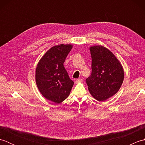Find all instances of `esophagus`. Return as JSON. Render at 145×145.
<instances>
[{
	"label": "esophagus",
	"mask_w": 145,
	"mask_h": 145,
	"mask_svg": "<svg viewBox=\"0 0 145 145\" xmlns=\"http://www.w3.org/2000/svg\"><path fill=\"white\" fill-rule=\"evenodd\" d=\"M83 82V80L81 78H78V79H76V81H75V84H78V83H81Z\"/></svg>",
	"instance_id": "obj_1"
}]
</instances>
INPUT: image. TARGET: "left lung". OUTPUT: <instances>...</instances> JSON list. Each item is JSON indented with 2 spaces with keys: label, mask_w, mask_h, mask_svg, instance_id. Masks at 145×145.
Masks as SVG:
<instances>
[{
  "label": "left lung",
  "mask_w": 145,
  "mask_h": 145,
  "mask_svg": "<svg viewBox=\"0 0 145 145\" xmlns=\"http://www.w3.org/2000/svg\"><path fill=\"white\" fill-rule=\"evenodd\" d=\"M91 74L86 79L91 95L104 101L115 95L124 80L122 65L109 49L101 45L91 46Z\"/></svg>",
  "instance_id": "obj_1"
}]
</instances>
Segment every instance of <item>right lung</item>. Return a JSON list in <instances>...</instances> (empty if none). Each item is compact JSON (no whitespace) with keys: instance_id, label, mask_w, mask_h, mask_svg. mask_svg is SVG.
I'll return each instance as SVG.
<instances>
[{"instance_id":"1","label":"right lung","mask_w":145,"mask_h":145,"mask_svg":"<svg viewBox=\"0 0 145 145\" xmlns=\"http://www.w3.org/2000/svg\"><path fill=\"white\" fill-rule=\"evenodd\" d=\"M72 44L54 45L43 55L35 70V82L39 91L46 99L55 103L69 96L74 84L63 65Z\"/></svg>"}]
</instances>
